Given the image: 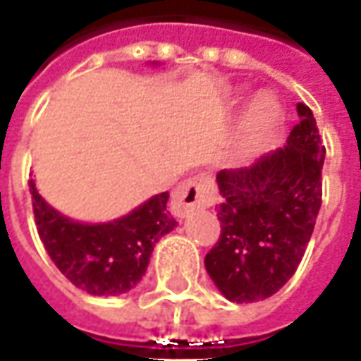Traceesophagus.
Segmentation results:
<instances>
[{"instance_id":"obj_1","label":"esophagus","mask_w":361,"mask_h":361,"mask_svg":"<svg viewBox=\"0 0 361 361\" xmlns=\"http://www.w3.org/2000/svg\"><path fill=\"white\" fill-rule=\"evenodd\" d=\"M216 202V188L209 176L200 173L178 185L171 200V212L178 218H185L195 207H209Z\"/></svg>"}]
</instances>
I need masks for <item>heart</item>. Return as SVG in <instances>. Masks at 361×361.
I'll return each mask as SVG.
<instances>
[{
    "label": "heart",
    "instance_id": "b5f03b06",
    "mask_svg": "<svg viewBox=\"0 0 361 361\" xmlns=\"http://www.w3.org/2000/svg\"><path fill=\"white\" fill-rule=\"evenodd\" d=\"M280 118V107L269 95H257L247 111L245 130H243V147L247 152L259 149L269 140L271 131Z\"/></svg>",
    "mask_w": 361,
    "mask_h": 361
}]
</instances>
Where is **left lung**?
Wrapping results in <instances>:
<instances>
[{
  "instance_id": "1",
  "label": "left lung",
  "mask_w": 361,
  "mask_h": 361,
  "mask_svg": "<svg viewBox=\"0 0 361 361\" xmlns=\"http://www.w3.org/2000/svg\"><path fill=\"white\" fill-rule=\"evenodd\" d=\"M300 123L283 147L250 168L221 169V226L205 269L230 302L250 304L280 292L305 254L322 205L326 147L312 109L298 104Z\"/></svg>"
}]
</instances>
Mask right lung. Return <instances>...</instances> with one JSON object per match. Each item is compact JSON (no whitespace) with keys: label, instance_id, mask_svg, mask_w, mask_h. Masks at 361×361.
Returning a JSON list of instances; mask_svg holds the SVG:
<instances>
[{"label":"right lung","instance_id":"1","mask_svg":"<svg viewBox=\"0 0 361 361\" xmlns=\"http://www.w3.org/2000/svg\"><path fill=\"white\" fill-rule=\"evenodd\" d=\"M39 240L57 269L92 295H119L142 281L161 235L178 226L169 216V193H157L109 224H80L56 212L30 180Z\"/></svg>","mask_w":361,"mask_h":361}]
</instances>
